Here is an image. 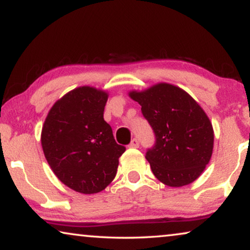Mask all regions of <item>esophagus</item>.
Returning a JSON list of instances; mask_svg holds the SVG:
<instances>
[{"label":"esophagus","mask_w":250,"mask_h":250,"mask_svg":"<svg viewBox=\"0 0 250 250\" xmlns=\"http://www.w3.org/2000/svg\"><path fill=\"white\" fill-rule=\"evenodd\" d=\"M139 146H140V142H139V140L137 139H133L132 140V142L129 143V147H139Z\"/></svg>","instance_id":"1"}]
</instances>
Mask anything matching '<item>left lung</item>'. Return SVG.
Returning <instances> with one entry per match:
<instances>
[{
    "instance_id": "left-lung-1",
    "label": "left lung",
    "mask_w": 250,
    "mask_h": 250,
    "mask_svg": "<svg viewBox=\"0 0 250 250\" xmlns=\"http://www.w3.org/2000/svg\"><path fill=\"white\" fill-rule=\"evenodd\" d=\"M128 96L141 104L155 134L146 159L153 175L170 187L189 185L211 160L212 123L196 100L179 86L161 82Z\"/></svg>"
}]
</instances>
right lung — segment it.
I'll list each match as a JSON object with an SVG mask.
<instances>
[{
    "mask_svg": "<svg viewBox=\"0 0 250 250\" xmlns=\"http://www.w3.org/2000/svg\"><path fill=\"white\" fill-rule=\"evenodd\" d=\"M108 92L83 85L71 90L48 111L42 146L55 176L81 194H96L113 182L125 152L114 139L104 110Z\"/></svg>",
    "mask_w": 250,
    "mask_h": 250,
    "instance_id": "add662e5",
    "label": "right lung"
}]
</instances>
